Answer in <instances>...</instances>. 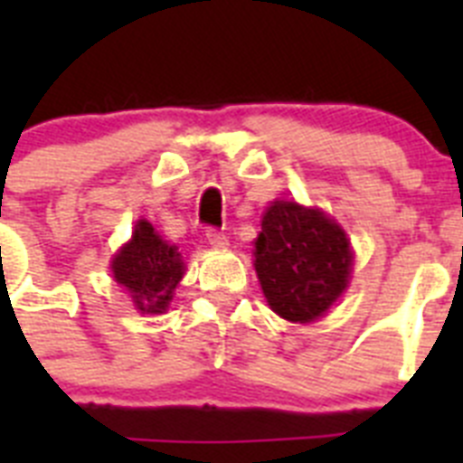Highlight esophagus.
<instances>
[{
	"label": "esophagus",
	"mask_w": 463,
	"mask_h": 463,
	"mask_svg": "<svg viewBox=\"0 0 463 463\" xmlns=\"http://www.w3.org/2000/svg\"><path fill=\"white\" fill-rule=\"evenodd\" d=\"M206 239L213 248H227V243H229L227 236H224V232H220V229H215V227L206 229Z\"/></svg>",
	"instance_id": "34e87169"
}]
</instances>
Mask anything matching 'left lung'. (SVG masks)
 <instances>
[{"mask_svg":"<svg viewBox=\"0 0 463 463\" xmlns=\"http://www.w3.org/2000/svg\"><path fill=\"white\" fill-rule=\"evenodd\" d=\"M353 252L325 213L273 202L255 241V271L269 306L289 322H313L347 288Z\"/></svg>","mask_w":463,"mask_h":463,"instance_id":"8db88e82","label":"left lung"}]
</instances>
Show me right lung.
<instances>
[{"label": "right lung", "mask_w": 463, "mask_h": 463, "mask_svg": "<svg viewBox=\"0 0 463 463\" xmlns=\"http://www.w3.org/2000/svg\"><path fill=\"white\" fill-rule=\"evenodd\" d=\"M110 269L113 278L132 294L137 308L150 315L165 313L175 285L185 273L175 245L159 239L146 220L137 224L132 241L118 252Z\"/></svg>", "instance_id": "add662e5"}]
</instances>
